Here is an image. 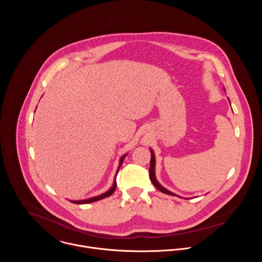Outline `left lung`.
<instances>
[{"label": "left lung", "mask_w": 262, "mask_h": 262, "mask_svg": "<svg viewBox=\"0 0 262 262\" xmlns=\"http://www.w3.org/2000/svg\"><path fill=\"white\" fill-rule=\"evenodd\" d=\"M150 152H151V160H150V168H149V178H150V180L152 181L154 185L156 186V188H157L159 191H161L162 193H165V194H167V195H172V196L179 197V196L173 194L172 192L168 191L167 189H165L164 186H162V185L159 183V181L157 180V178H156V171H155V168H156V157H155V154H154V151L151 150V149H150Z\"/></svg>", "instance_id": "1"}]
</instances>
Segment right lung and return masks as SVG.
I'll use <instances>...</instances> for the list:
<instances>
[{
	"instance_id": "right-lung-1",
	"label": "right lung",
	"mask_w": 262,
	"mask_h": 262,
	"mask_svg": "<svg viewBox=\"0 0 262 262\" xmlns=\"http://www.w3.org/2000/svg\"><path fill=\"white\" fill-rule=\"evenodd\" d=\"M126 157V155H124L123 157H121V159H120V161H119V167H118V170H117V173H118V171H119V168L121 167V165H122V163H123V160H124V158ZM117 173H116V175H117ZM116 185H117V183H116V176H115V180H114V182H113V185H112V188L107 191V192H105V193H103V194H101V195H99V196H96V197H92V198H89V199H86V200H80V201H70V202H72V203H76V204H86V203H91V202H95V201H98V200H100V199H103V198H106V197H108V196H111L112 194H113L114 192H115V190H116Z\"/></svg>"
}]
</instances>
